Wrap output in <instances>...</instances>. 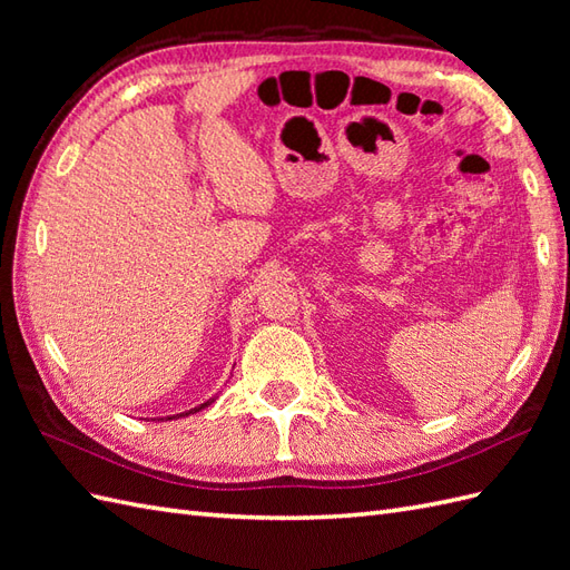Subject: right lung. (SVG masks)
I'll list each match as a JSON object with an SVG mask.
<instances>
[{
  "label": "right lung",
  "instance_id": "right-lung-1",
  "mask_svg": "<svg viewBox=\"0 0 570 570\" xmlns=\"http://www.w3.org/2000/svg\"><path fill=\"white\" fill-rule=\"evenodd\" d=\"M216 402V396H212L209 402H204V404H199V406H195V409H189V411H183V413H176V416H166V419H159V421H174V419H183V416H189V413H197V411H202V409H206L209 404H214Z\"/></svg>",
  "mask_w": 570,
  "mask_h": 570
}]
</instances>
